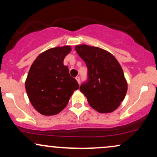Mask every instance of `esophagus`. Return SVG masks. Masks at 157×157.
<instances>
[{"instance_id": "34e87169", "label": "esophagus", "mask_w": 157, "mask_h": 157, "mask_svg": "<svg viewBox=\"0 0 157 157\" xmlns=\"http://www.w3.org/2000/svg\"><path fill=\"white\" fill-rule=\"evenodd\" d=\"M76 80L77 81V82H78V83L80 84V77H79V76H77L76 77Z\"/></svg>"}]
</instances>
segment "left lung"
I'll use <instances>...</instances> for the list:
<instances>
[{"label": "left lung", "instance_id": "obj_1", "mask_svg": "<svg viewBox=\"0 0 157 157\" xmlns=\"http://www.w3.org/2000/svg\"><path fill=\"white\" fill-rule=\"evenodd\" d=\"M75 49L88 68L87 80L80 86V91L98 112L114 111L127 91V83L118 60L107 51L96 47L81 44Z\"/></svg>", "mask_w": 157, "mask_h": 157}]
</instances>
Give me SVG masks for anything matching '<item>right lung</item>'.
<instances>
[{"instance_id": "1", "label": "right lung", "mask_w": 157, "mask_h": 157, "mask_svg": "<svg viewBox=\"0 0 157 157\" xmlns=\"http://www.w3.org/2000/svg\"><path fill=\"white\" fill-rule=\"evenodd\" d=\"M70 51L69 46L51 48L39 55L31 65L25 89L32 105L41 114H58L79 88L69 68L63 65L64 58Z\"/></svg>"}]
</instances>
